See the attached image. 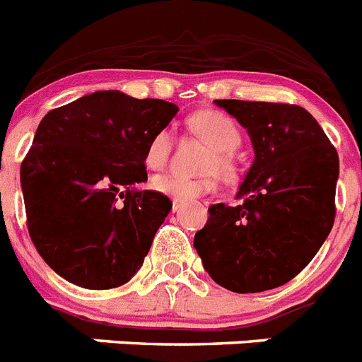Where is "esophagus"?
Wrapping results in <instances>:
<instances>
[{"mask_svg":"<svg viewBox=\"0 0 362 362\" xmlns=\"http://www.w3.org/2000/svg\"><path fill=\"white\" fill-rule=\"evenodd\" d=\"M183 209V202H177V199H174L172 202V212H179Z\"/></svg>","mask_w":362,"mask_h":362,"instance_id":"obj_1","label":"esophagus"}]
</instances>
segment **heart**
<instances>
[{"mask_svg":"<svg viewBox=\"0 0 362 362\" xmlns=\"http://www.w3.org/2000/svg\"><path fill=\"white\" fill-rule=\"evenodd\" d=\"M188 128L209 146L214 148V153L209 157L205 172H218L225 181H233L238 170L233 159V151L242 143V134L230 117L219 111H199L188 119ZM174 137L168 129H160L148 141L144 150V165L150 170H159L166 165L172 151ZM218 179L214 174L202 177H187L179 174H160L151 179V188L170 199L177 202H194L205 194L214 192Z\"/></svg>","mask_w":362,"mask_h":362,"instance_id":"obj_1","label":"heart"}]
</instances>
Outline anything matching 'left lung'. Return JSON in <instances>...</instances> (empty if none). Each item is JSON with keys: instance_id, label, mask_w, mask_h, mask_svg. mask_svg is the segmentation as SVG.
Returning a JSON list of instances; mask_svg holds the SVG:
<instances>
[{"instance_id": "1", "label": "left lung", "mask_w": 362, "mask_h": 362, "mask_svg": "<svg viewBox=\"0 0 362 362\" xmlns=\"http://www.w3.org/2000/svg\"><path fill=\"white\" fill-rule=\"evenodd\" d=\"M247 129L255 160L240 205L209 206L194 236L203 267L234 293L284 286L310 264L335 219L339 156L310 111L291 104L214 100Z\"/></svg>"}]
</instances>
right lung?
<instances>
[{
	"instance_id": "obj_1",
	"label": "right lung",
	"mask_w": 362,
	"mask_h": 362,
	"mask_svg": "<svg viewBox=\"0 0 362 362\" xmlns=\"http://www.w3.org/2000/svg\"><path fill=\"white\" fill-rule=\"evenodd\" d=\"M177 111L172 102L110 89L42 119L21 163V192L34 247L67 282L111 289L141 269L172 202L132 187L148 179V141Z\"/></svg>"
}]
</instances>
